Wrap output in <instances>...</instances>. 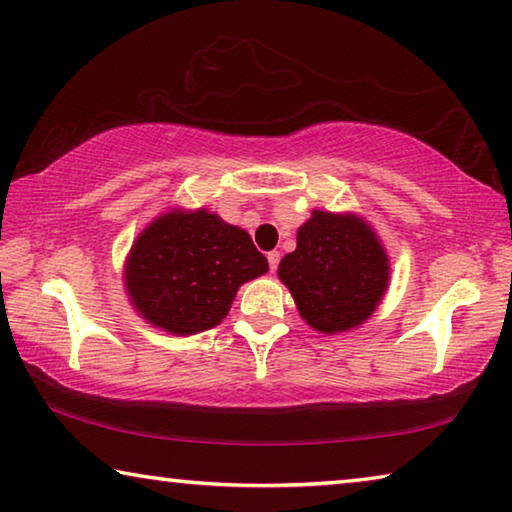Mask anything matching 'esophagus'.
I'll use <instances>...</instances> for the list:
<instances>
[{"mask_svg":"<svg viewBox=\"0 0 512 512\" xmlns=\"http://www.w3.org/2000/svg\"><path fill=\"white\" fill-rule=\"evenodd\" d=\"M266 259H268V268H271V273H275L277 264H280V253H277V250H271V253L266 255Z\"/></svg>","mask_w":512,"mask_h":512,"instance_id":"esophagus-1","label":"esophagus"}]
</instances>
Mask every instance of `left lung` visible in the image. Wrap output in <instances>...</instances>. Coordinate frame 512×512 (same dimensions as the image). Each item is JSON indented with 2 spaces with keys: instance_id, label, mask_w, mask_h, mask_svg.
I'll return each mask as SVG.
<instances>
[{
  "instance_id": "obj_1",
  "label": "left lung",
  "mask_w": 512,
  "mask_h": 512,
  "mask_svg": "<svg viewBox=\"0 0 512 512\" xmlns=\"http://www.w3.org/2000/svg\"><path fill=\"white\" fill-rule=\"evenodd\" d=\"M300 316L320 332L361 325L388 284V259L357 216L316 210L298 230V248L277 268Z\"/></svg>"
}]
</instances>
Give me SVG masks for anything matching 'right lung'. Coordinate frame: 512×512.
<instances>
[{"label":"right lung","instance_id":"add662e5","mask_svg":"<svg viewBox=\"0 0 512 512\" xmlns=\"http://www.w3.org/2000/svg\"><path fill=\"white\" fill-rule=\"evenodd\" d=\"M266 271L246 230L205 210L171 212L137 237L126 284L149 323L187 336L219 325L241 284Z\"/></svg>","mask_w":512,"mask_h":512}]
</instances>
